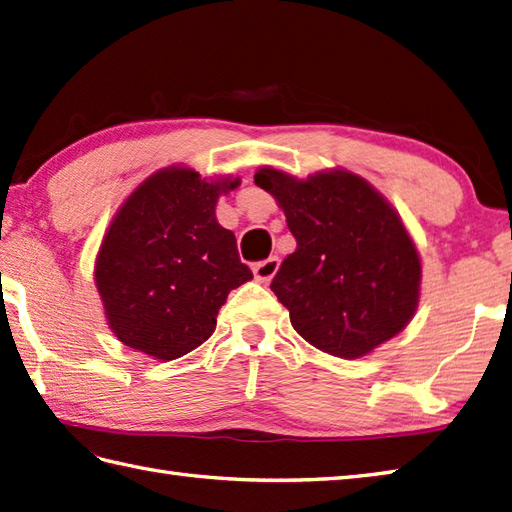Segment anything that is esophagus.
Listing matches in <instances>:
<instances>
[{
	"label": "esophagus",
	"instance_id": "esophagus-1",
	"mask_svg": "<svg viewBox=\"0 0 512 512\" xmlns=\"http://www.w3.org/2000/svg\"><path fill=\"white\" fill-rule=\"evenodd\" d=\"M279 264H281L279 257H268V259H264V261H257V264L253 266L255 279H257L259 283H268L272 277L277 275Z\"/></svg>",
	"mask_w": 512,
	"mask_h": 512
}]
</instances>
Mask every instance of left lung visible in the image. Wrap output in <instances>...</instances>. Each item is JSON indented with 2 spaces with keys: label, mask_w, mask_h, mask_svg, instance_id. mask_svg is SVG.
Listing matches in <instances>:
<instances>
[{
  "label": "left lung",
  "mask_w": 512,
  "mask_h": 512,
  "mask_svg": "<svg viewBox=\"0 0 512 512\" xmlns=\"http://www.w3.org/2000/svg\"><path fill=\"white\" fill-rule=\"evenodd\" d=\"M296 240L270 290L312 347L358 360L395 338L417 312L421 257L395 207L349 170L296 178L255 172Z\"/></svg>",
  "instance_id": "obj_1"
}]
</instances>
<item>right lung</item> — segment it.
Segmentation results:
<instances>
[{
	"mask_svg": "<svg viewBox=\"0 0 512 512\" xmlns=\"http://www.w3.org/2000/svg\"><path fill=\"white\" fill-rule=\"evenodd\" d=\"M237 185L170 165L117 209L93 277L106 323L126 347L161 362L183 358L213 334L229 292L253 279L235 235L216 220L220 194Z\"/></svg>",
	"mask_w": 512,
	"mask_h": 512,
	"instance_id": "1",
	"label": "right lung"
}]
</instances>
